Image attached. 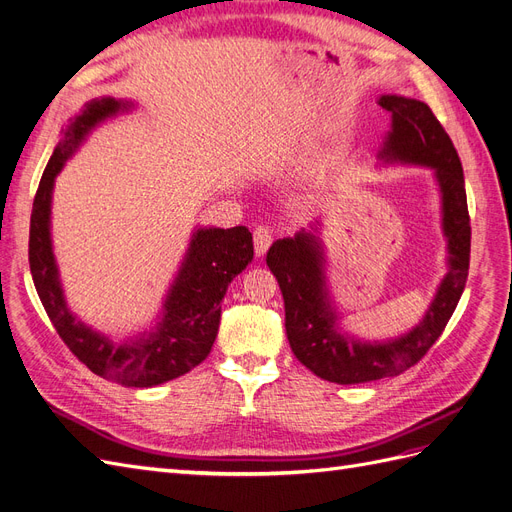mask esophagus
Masks as SVG:
<instances>
[{
    "mask_svg": "<svg viewBox=\"0 0 512 512\" xmlns=\"http://www.w3.org/2000/svg\"><path fill=\"white\" fill-rule=\"evenodd\" d=\"M271 243H273V232H271V228L258 226V228L254 230V252H256V256L265 254V252L269 250Z\"/></svg>",
    "mask_w": 512,
    "mask_h": 512,
    "instance_id": "esophagus-1",
    "label": "esophagus"
}]
</instances>
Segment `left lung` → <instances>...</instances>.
<instances>
[{
  "label": "left lung",
  "instance_id": "8db88e82",
  "mask_svg": "<svg viewBox=\"0 0 512 512\" xmlns=\"http://www.w3.org/2000/svg\"><path fill=\"white\" fill-rule=\"evenodd\" d=\"M378 104L391 113V130L384 136L378 158L384 164L433 170L442 200L446 275L416 327L384 342H363L339 327L342 318L327 286V258L318 237L320 222L316 220L312 230L277 239L267 252V265L284 297L290 348L318 378L337 384L399 376L421 361L451 320L470 269L472 232L466 181L453 141L421 100L386 94L378 98Z\"/></svg>",
  "mask_w": 512,
  "mask_h": 512
}]
</instances>
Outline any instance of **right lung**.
I'll return each instance as SVG.
<instances>
[{
	"label": "right lung",
	"instance_id": "add662e5",
	"mask_svg": "<svg viewBox=\"0 0 512 512\" xmlns=\"http://www.w3.org/2000/svg\"><path fill=\"white\" fill-rule=\"evenodd\" d=\"M134 104L115 98L89 100L64 130L46 164L29 224V269L38 297L55 331L72 354L96 376L121 386L149 389L188 374L203 363L218 337L222 299L228 284L254 258L252 232L235 228H196L181 267L170 284L158 322L151 329L115 342L70 312L59 280L51 239V200L55 177L102 121L130 111Z\"/></svg>",
	"mask_w": 512,
	"mask_h": 512
}]
</instances>
